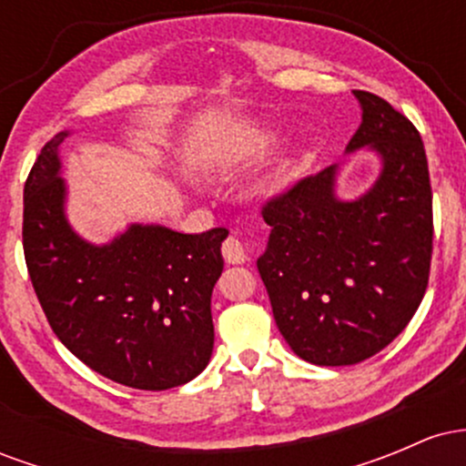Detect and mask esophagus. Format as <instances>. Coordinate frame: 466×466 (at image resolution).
<instances>
[{
	"label": "esophagus",
	"instance_id": "34e87169",
	"mask_svg": "<svg viewBox=\"0 0 466 466\" xmlns=\"http://www.w3.org/2000/svg\"><path fill=\"white\" fill-rule=\"evenodd\" d=\"M223 258H226V263L229 265H238V263H245V260L249 258V245L245 243V240H240L238 237H228L223 240Z\"/></svg>",
	"mask_w": 466,
	"mask_h": 466
}]
</instances>
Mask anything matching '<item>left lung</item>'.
<instances>
[{"label": "left lung", "mask_w": 466, "mask_h": 466, "mask_svg": "<svg viewBox=\"0 0 466 466\" xmlns=\"http://www.w3.org/2000/svg\"><path fill=\"white\" fill-rule=\"evenodd\" d=\"M355 96L363 116L346 151L381 155L377 184L339 201L329 166L263 206L271 234L258 274L278 330L315 366H352L386 349L430 282L434 212L420 133L379 96Z\"/></svg>", "instance_id": "obj_1"}]
</instances>
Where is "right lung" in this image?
<instances>
[{
    "label": "right lung",
    "instance_id": "obj_1",
    "mask_svg": "<svg viewBox=\"0 0 466 466\" xmlns=\"http://www.w3.org/2000/svg\"><path fill=\"white\" fill-rule=\"evenodd\" d=\"M66 136L41 148L24 186V256L47 322L72 355L111 381L184 386L215 346L210 298L228 229L131 226L103 248L85 243L63 215L58 147Z\"/></svg>",
    "mask_w": 466,
    "mask_h": 466
}]
</instances>
